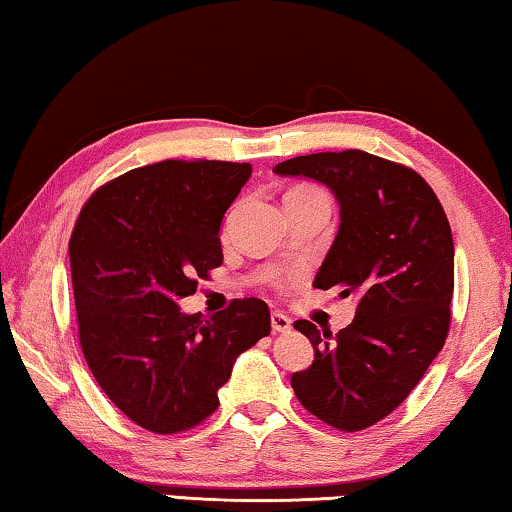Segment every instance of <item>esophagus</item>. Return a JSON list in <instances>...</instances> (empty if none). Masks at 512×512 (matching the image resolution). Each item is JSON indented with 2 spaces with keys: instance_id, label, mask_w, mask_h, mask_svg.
Here are the masks:
<instances>
[{
  "instance_id": "34e87169",
  "label": "esophagus",
  "mask_w": 512,
  "mask_h": 512,
  "mask_svg": "<svg viewBox=\"0 0 512 512\" xmlns=\"http://www.w3.org/2000/svg\"><path fill=\"white\" fill-rule=\"evenodd\" d=\"M270 323H272V330H277V332L291 330V318H288L286 314H281V311H272Z\"/></svg>"
}]
</instances>
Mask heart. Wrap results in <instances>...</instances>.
Instances as JSON below:
<instances>
[{
    "label": "heart",
    "instance_id": "heart-1",
    "mask_svg": "<svg viewBox=\"0 0 512 512\" xmlns=\"http://www.w3.org/2000/svg\"><path fill=\"white\" fill-rule=\"evenodd\" d=\"M224 231H226V226H224ZM281 281H284V279H281V277H277V284H281Z\"/></svg>",
    "mask_w": 512,
    "mask_h": 512
}]
</instances>
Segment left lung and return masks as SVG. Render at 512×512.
<instances>
[{"instance_id": "obj_1", "label": "left lung", "mask_w": 512, "mask_h": 512, "mask_svg": "<svg viewBox=\"0 0 512 512\" xmlns=\"http://www.w3.org/2000/svg\"><path fill=\"white\" fill-rule=\"evenodd\" d=\"M274 173L328 184L342 210L314 286L355 295L358 309L335 339L295 321L314 344V362L291 385L311 416L360 432L411 395L446 344L455 288L448 217L416 170L362 150L305 154Z\"/></svg>"}]
</instances>
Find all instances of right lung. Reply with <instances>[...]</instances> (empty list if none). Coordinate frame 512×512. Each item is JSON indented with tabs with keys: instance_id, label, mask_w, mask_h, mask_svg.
<instances>
[{
	"instance_id": "right-lung-1",
	"label": "right lung",
	"mask_w": 512,
	"mask_h": 512,
	"mask_svg": "<svg viewBox=\"0 0 512 512\" xmlns=\"http://www.w3.org/2000/svg\"><path fill=\"white\" fill-rule=\"evenodd\" d=\"M249 164L166 159L101 184L69 240L78 339L87 367L124 416L154 434L201 425L233 360L270 335L258 298L212 318L177 300L224 263L219 226Z\"/></svg>"
}]
</instances>
